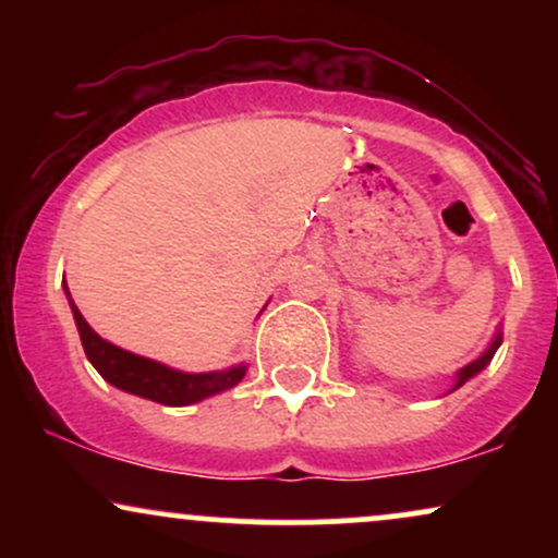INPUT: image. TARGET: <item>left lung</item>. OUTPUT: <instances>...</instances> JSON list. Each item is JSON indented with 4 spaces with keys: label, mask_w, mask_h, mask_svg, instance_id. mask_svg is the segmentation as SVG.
Returning <instances> with one entry per match:
<instances>
[{
    "label": "left lung",
    "mask_w": 558,
    "mask_h": 558,
    "mask_svg": "<svg viewBox=\"0 0 558 558\" xmlns=\"http://www.w3.org/2000/svg\"><path fill=\"white\" fill-rule=\"evenodd\" d=\"M498 345H501V332H498V336H496V338H493L490 349H488V351H485V354H483V356H477V360H475V362H470V364H466V367H462V369H459V373H457V383H453V388H451V390L462 388V386H464V383H466V380H470V377H475V375L480 373V369H485V367H488V362L493 360V354H496V349H498Z\"/></svg>",
    "instance_id": "obj_1"
}]
</instances>
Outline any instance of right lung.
<instances>
[{"mask_svg": "<svg viewBox=\"0 0 558 558\" xmlns=\"http://www.w3.org/2000/svg\"><path fill=\"white\" fill-rule=\"evenodd\" d=\"M65 293L70 301V310H73L75 325H78V336L88 362H92L96 373L105 377L107 383H112L114 388L128 390V393L141 396V399L165 403V407H189V403L209 399V396L239 386L243 375H246V364H235V367L220 369V373L194 375L172 369L168 364H159L155 360H146V356L131 354V351H123L120 345L96 336L92 325L83 319L78 306L70 299L68 286Z\"/></svg>", "mask_w": 558, "mask_h": 558, "instance_id": "obj_1", "label": "right lung"}]
</instances>
